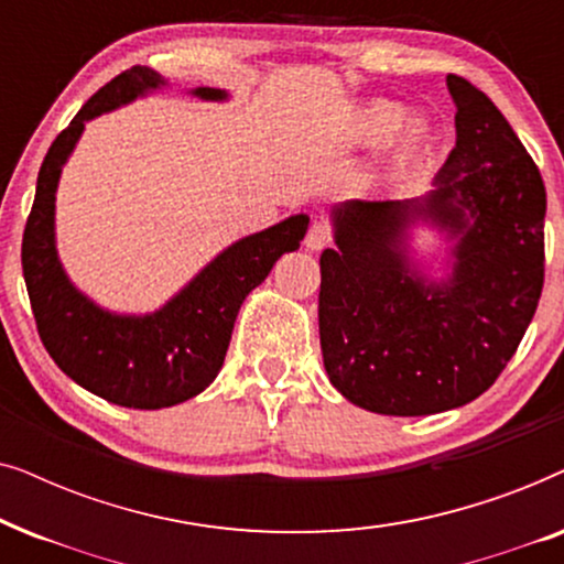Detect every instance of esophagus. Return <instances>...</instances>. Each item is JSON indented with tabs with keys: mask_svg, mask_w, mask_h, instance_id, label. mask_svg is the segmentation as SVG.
Segmentation results:
<instances>
[{
	"mask_svg": "<svg viewBox=\"0 0 564 564\" xmlns=\"http://www.w3.org/2000/svg\"><path fill=\"white\" fill-rule=\"evenodd\" d=\"M328 243H330L328 226L323 220H315L311 230H307V236H305V249L307 251H321L323 246H328Z\"/></svg>",
	"mask_w": 564,
	"mask_h": 564,
	"instance_id": "obj_1",
	"label": "esophagus"
}]
</instances>
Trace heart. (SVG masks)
Listing matches in <instances>:
<instances>
[{"instance_id":"heart-1","label":"heart","mask_w":564,"mask_h":564,"mask_svg":"<svg viewBox=\"0 0 564 564\" xmlns=\"http://www.w3.org/2000/svg\"><path fill=\"white\" fill-rule=\"evenodd\" d=\"M357 128L361 138L380 143L395 135L400 153L415 151V145L426 135V122L421 118H405V107L390 99H372L357 115Z\"/></svg>"}]
</instances>
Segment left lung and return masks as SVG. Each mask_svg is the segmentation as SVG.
Wrapping results in <instances>:
<instances>
[{
    "label": "left lung",
    "instance_id": "8db88e82",
    "mask_svg": "<svg viewBox=\"0 0 564 564\" xmlns=\"http://www.w3.org/2000/svg\"><path fill=\"white\" fill-rule=\"evenodd\" d=\"M457 145L421 197L330 207L318 326L328 380L382 415L480 398L521 344L544 284L542 174L488 95L446 76ZM443 241L423 258L412 230Z\"/></svg>",
    "mask_w": 564,
    "mask_h": 564
}]
</instances>
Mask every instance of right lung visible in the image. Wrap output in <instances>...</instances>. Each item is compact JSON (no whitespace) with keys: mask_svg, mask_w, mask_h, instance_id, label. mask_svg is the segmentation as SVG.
Returning a JSON list of instances; mask_svg holds the SVG:
<instances>
[{"mask_svg":"<svg viewBox=\"0 0 564 564\" xmlns=\"http://www.w3.org/2000/svg\"><path fill=\"white\" fill-rule=\"evenodd\" d=\"M149 66H133L105 84L58 133L37 172L35 203L22 236V274L37 334L61 372L107 403L159 411L195 398L218 377L236 315L282 253L300 249L305 213L243 236L207 261L184 288L151 313H115L95 303L66 274L56 249V192L68 156L99 115L166 89ZM192 97L226 102V89L197 87Z\"/></svg>","mask_w":564,"mask_h":564,"instance_id":"obj_1","label":"right lung"}]
</instances>
